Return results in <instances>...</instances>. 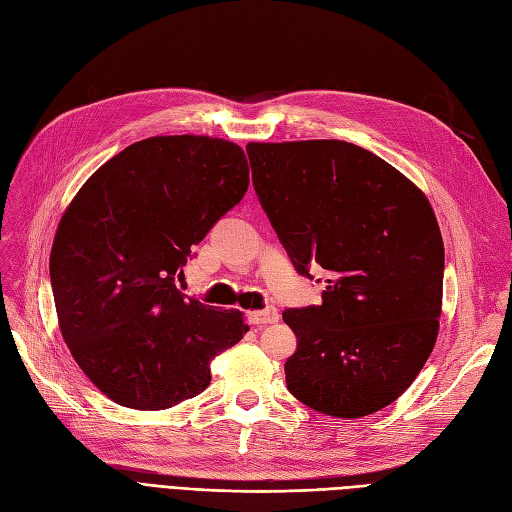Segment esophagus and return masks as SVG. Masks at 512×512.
<instances>
[{
  "mask_svg": "<svg viewBox=\"0 0 512 512\" xmlns=\"http://www.w3.org/2000/svg\"><path fill=\"white\" fill-rule=\"evenodd\" d=\"M248 317H250V322L256 326H267V324H275L279 320V313L275 307H267L260 311H250Z\"/></svg>",
  "mask_w": 512,
  "mask_h": 512,
  "instance_id": "1",
  "label": "esophagus"
}]
</instances>
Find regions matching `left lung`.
I'll return each mask as SVG.
<instances>
[{"mask_svg":"<svg viewBox=\"0 0 512 512\" xmlns=\"http://www.w3.org/2000/svg\"><path fill=\"white\" fill-rule=\"evenodd\" d=\"M258 201L294 269L328 275L322 305L286 309L294 398L317 413L364 417L392 404L432 354L445 248L411 180L341 139L248 144ZM320 281V279H317Z\"/></svg>","mask_w":512,"mask_h":512,"instance_id":"8db88e82","label":"left lung"}]
</instances>
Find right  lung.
<instances>
[{
  "mask_svg": "<svg viewBox=\"0 0 512 512\" xmlns=\"http://www.w3.org/2000/svg\"><path fill=\"white\" fill-rule=\"evenodd\" d=\"M248 184L237 144L148 137L99 167L63 214L50 252L61 334L84 375L122 407L161 411L195 398L211 381L209 362L250 330L241 311L175 286Z\"/></svg>",
  "mask_w": 512,
  "mask_h": 512,
  "instance_id": "1",
  "label": "right lung"
}]
</instances>
